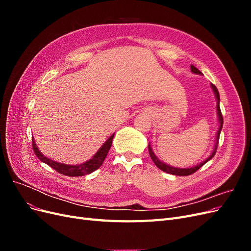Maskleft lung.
Here are the masks:
<instances>
[{
    "mask_svg": "<svg viewBox=\"0 0 251 251\" xmlns=\"http://www.w3.org/2000/svg\"><path fill=\"white\" fill-rule=\"evenodd\" d=\"M191 70H192V72H194V73L201 74V72H200L198 69H197V68H196L195 66H193V65L191 66ZM210 86H211L212 91H214L215 96H216V100H217V101H218V104H217V111H218V112H217V113H218V119H219V124H220L219 130H218V132H217L216 144H215V148H214V151H212L211 155L206 159V160H204L203 162H201V163L198 164V165L193 166V168H187V169L174 168V166H171V165H169V164H165V163H163L162 161L159 160V159L156 157V155L154 154V151H153V150H151V146H150V143H149V153H150V156H151V160L154 161L155 165L157 166L158 169H160L161 171H163V172H165V173H169V174H172V175H176V176H188V175H192V174H194L195 172L198 171L200 168H202V166H203L205 163H206L207 161H209L210 159L215 156L216 151H217L218 144H219L220 133H221V130H222V127H223V116H222L221 110H220V95H219V91H218V89L216 88V86L212 85V83H211Z\"/></svg>",
    "mask_w": 251,
    "mask_h": 251,
    "instance_id": "left-lung-1",
    "label": "left lung"
}]
</instances>
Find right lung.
Instances as JSON below:
<instances>
[{
	"instance_id": "add662e5",
	"label": "right lung",
	"mask_w": 251,
	"mask_h": 251,
	"mask_svg": "<svg viewBox=\"0 0 251 251\" xmlns=\"http://www.w3.org/2000/svg\"><path fill=\"white\" fill-rule=\"evenodd\" d=\"M113 137H114V134L102 144V147L98 150V151L93 156L92 159H90V160L83 162L81 164H77V165L63 164V163H59L56 161H53V160H51V159L45 157L41 153L40 150L37 149L34 139H32V148H33V151H34L36 157L39 158L42 162L46 163L49 166H51L52 169H54L57 173L65 175V176H69V177H79V176H83V175L91 174L92 172L100 168V165L103 163L105 157H107V155L109 153V150L112 146Z\"/></svg>"
}]
</instances>
